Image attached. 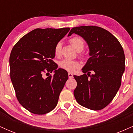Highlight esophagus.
Segmentation results:
<instances>
[{
	"label": "esophagus",
	"mask_w": 133,
	"mask_h": 133,
	"mask_svg": "<svg viewBox=\"0 0 133 133\" xmlns=\"http://www.w3.org/2000/svg\"><path fill=\"white\" fill-rule=\"evenodd\" d=\"M68 76H69V78H70V79H71V78H72L73 77V74H72V73H68Z\"/></svg>",
	"instance_id": "1"
}]
</instances>
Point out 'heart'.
<instances>
[{"mask_svg": "<svg viewBox=\"0 0 133 133\" xmlns=\"http://www.w3.org/2000/svg\"><path fill=\"white\" fill-rule=\"evenodd\" d=\"M70 44L72 45V47L77 51L81 52L84 49V41L82 38L79 36H75L69 39ZM61 48H62V44L61 42H57L56 44L54 47V54L56 56H61ZM80 56H82V54H80ZM59 65L60 68L62 69L65 70V71L70 72H72L75 71L76 69H79L81 67L80 63L77 61L74 60H69V59H64L59 62Z\"/></svg>", "mask_w": 133, "mask_h": 133, "instance_id": "b5f03b06", "label": "heart"}]
</instances>
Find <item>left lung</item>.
Wrapping results in <instances>:
<instances>
[{"mask_svg": "<svg viewBox=\"0 0 133 133\" xmlns=\"http://www.w3.org/2000/svg\"><path fill=\"white\" fill-rule=\"evenodd\" d=\"M73 33L86 41L91 56L82 69L83 75L74 76L77 82L74 97L81 106L101 110L112 101L121 86L125 69L123 47L116 37L100 27H73L68 36Z\"/></svg>", "mask_w": 133, "mask_h": 133, "instance_id": "1", "label": "left lung"}]
</instances>
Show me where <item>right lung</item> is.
<instances>
[{
  "instance_id": "right-lung-1",
  "label": "right lung",
  "mask_w": 133,
  "mask_h": 133,
  "mask_svg": "<svg viewBox=\"0 0 133 133\" xmlns=\"http://www.w3.org/2000/svg\"><path fill=\"white\" fill-rule=\"evenodd\" d=\"M69 30V27L36 29L23 36L12 49L11 81L19 103L32 113L45 114L57 106L68 74L62 69H57L52 60L54 47ZM53 71L54 76L49 75Z\"/></svg>"
}]
</instances>
